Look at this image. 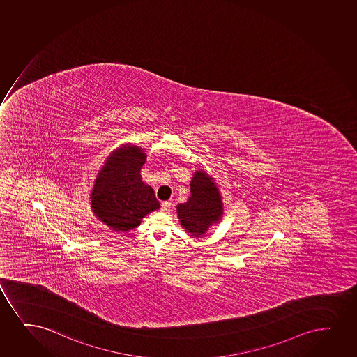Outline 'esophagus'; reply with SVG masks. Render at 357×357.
<instances>
[{
  "mask_svg": "<svg viewBox=\"0 0 357 357\" xmlns=\"http://www.w3.org/2000/svg\"><path fill=\"white\" fill-rule=\"evenodd\" d=\"M172 206V203L170 202H162V210L164 213H167L169 211V208Z\"/></svg>",
  "mask_w": 357,
  "mask_h": 357,
  "instance_id": "esophagus-1",
  "label": "esophagus"
}]
</instances>
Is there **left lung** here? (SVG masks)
<instances>
[{
	"instance_id": "obj_1",
	"label": "left lung",
	"mask_w": 357,
	"mask_h": 357,
	"mask_svg": "<svg viewBox=\"0 0 357 357\" xmlns=\"http://www.w3.org/2000/svg\"><path fill=\"white\" fill-rule=\"evenodd\" d=\"M190 197L176 206L178 221L185 233L202 238L221 221L223 205L215 178L205 170H195L190 180Z\"/></svg>"
}]
</instances>
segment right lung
<instances>
[{
    "label": "right lung",
    "mask_w": 357,
    "mask_h": 357,
    "mask_svg": "<svg viewBox=\"0 0 357 357\" xmlns=\"http://www.w3.org/2000/svg\"><path fill=\"white\" fill-rule=\"evenodd\" d=\"M146 158L140 146L123 144L107 155L96 174L89 198L91 210L113 231L134 229L160 208L153 188L140 175Z\"/></svg>",
    "instance_id": "1"
}]
</instances>
